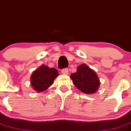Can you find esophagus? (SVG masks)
<instances>
[{
  "instance_id": "34e87169",
  "label": "esophagus",
  "mask_w": 131,
  "mask_h": 131,
  "mask_svg": "<svg viewBox=\"0 0 131 131\" xmlns=\"http://www.w3.org/2000/svg\"><path fill=\"white\" fill-rule=\"evenodd\" d=\"M61 72L64 74H67L68 73V69L67 68H64L61 70Z\"/></svg>"
}]
</instances>
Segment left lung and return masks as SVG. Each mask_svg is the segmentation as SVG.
<instances>
[{
	"label": "left lung",
	"instance_id": "1",
	"mask_svg": "<svg viewBox=\"0 0 131 131\" xmlns=\"http://www.w3.org/2000/svg\"><path fill=\"white\" fill-rule=\"evenodd\" d=\"M70 78L74 85L85 94L94 93L100 86V80L96 72L85 64L79 66Z\"/></svg>",
	"mask_w": 131,
	"mask_h": 131
}]
</instances>
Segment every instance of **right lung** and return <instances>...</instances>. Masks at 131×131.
<instances>
[{
	"mask_svg": "<svg viewBox=\"0 0 131 131\" xmlns=\"http://www.w3.org/2000/svg\"><path fill=\"white\" fill-rule=\"evenodd\" d=\"M57 75L58 71L56 68H50L43 64L32 73L31 86L37 92L44 91L52 85L53 80Z\"/></svg>",
	"mask_w": 131,
	"mask_h": 131,
	"instance_id": "right-lung-1",
	"label": "right lung"
}]
</instances>
